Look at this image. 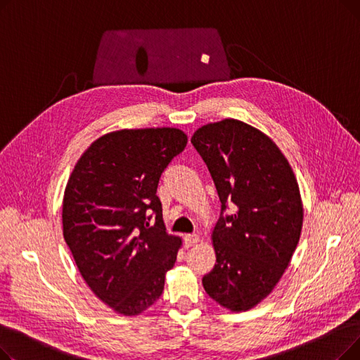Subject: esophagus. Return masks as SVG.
<instances>
[{"label": "esophagus", "mask_w": 360, "mask_h": 360, "mask_svg": "<svg viewBox=\"0 0 360 360\" xmlns=\"http://www.w3.org/2000/svg\"><path fill=\"white\" fill-rule=\"evenodd\" d=\"M184 240H185L186 247H193V245L200 242V236L197 233H190V235H185L184 236Z\"/></svg>", "instance_id": "esophagus-1"}]
</instances>
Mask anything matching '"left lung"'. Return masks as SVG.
I'll use <instances>...</instances> for the list:
<instances>
[{
    "instance_id": "left-lung-1",
    "label": "left lung",
    "mask_w": 360,
    "mask_h": 360,
    "mask_svg": "<svg viewBox=\"0 0 360 360\" xmlns=\"http://www.w3.org/2000/svg\"><path fill=\"white\" fill-rule=\"evenodd\" d=\"M191 143L221 202L212 233L216 264L202 286L220 307L248 311L273 292L297 247L304 221L297 181L276 143L242 121L202 125ZM228 202L237 209L223 217Z\"/></svg>"
}]
</instances>
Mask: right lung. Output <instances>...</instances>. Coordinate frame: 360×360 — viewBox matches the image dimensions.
Listing matches in <instances>:
<instances>
[{"mask_svg": "<svg viewBox=\"0 0 360 360\" xmlns=\"http://www.w3.org/2000/svg\"><path fill=\"white\" fill-rule=\"evenodd\" d=\"M178 128L120 129L75 163L63 201V232L91 292L132 316L160 297L182 240L169 235L156 195L160 175L186 146ZM147 212L155 214L151 226Z\"/></svg>", "mask_w": 360, "mask_h": 360, "instance_id": "right-lung-1", "label": "right lung"}]
</instances>
